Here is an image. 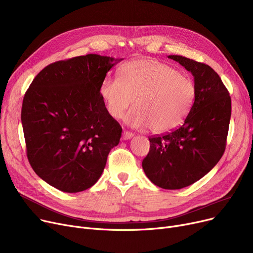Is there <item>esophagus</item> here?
<instances>
[{
  "label": "esophagus",
  "instance_id": "obj_1",
  "mask_svg": "<svg viewBox=\"0 0 253 253\" xmlns=\"http://www.w3.org/2000/svg\"><path fill=\"white\" fill-rule=\"evenodd\" d=\"M133 136H134V134L131 133V132H129V131H124L123 132V139L124 140H128V139L132 138Z\"/></svg>",
  "mask_w": 253,
  "mask_h": 253
}]
</instances>
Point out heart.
I'll use <instances>...</instances> for the list:
<instances>
[{
    "label": "heart",
    "instance_id": "heart-1",
    "mask_svg": "<svg viewBox=\"0 0 253 253\" xmlns=\"http://www.w3.org/2000/svg\"><path fill=\"white\" fill-rule=\"evenodd\" d=\"M120 77H106L99 88L106 110L121 118L134 100V109L127 115L128 125L149 127L155 133L178 128L193 106L196 87L172 66L151 58L126 63Z\"/></svg>",
    "mask_w": 253,
    "mask_h": 253
}]
</instances>
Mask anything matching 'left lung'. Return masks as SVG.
Masks as SVG:
<instances>
[{"label": "left lung", "mask_w": 253, "mask_h": 253, "mask_svg": "<svg viewBox=\"0 0 253 253\" xmlns=\"http://www.w3.org/2000/svg\"><path fill=\"white\" fill-rule=\"evenodd\" d=\"M191 72L196 96L188 117L176 130L149 138L150 152L142 169L159 188L179 190L206 175L220 160L231 120V97L209 65L180 55H169Z\"/></svg>", "instance_id": "left-lung-1"}]
</instances>
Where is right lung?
Segmentation results:
<instances>
[{
  "mask_svg": "<svg viewBox=\"0 0 253 253\" xmlns=\"http://www.w3.org/2000/svg\"><path fill=\"white\" fill-rule=\"evenodd\" d=\"M121 60L87 54L51 63L25 93L21 123L28 159L38 176L59 191L91 188L119 144L122 128L99 88Z\"/></svg>",
  "mask_w": 253,
  "mask_h": 253,
  "instance_id": "add662e5",
  "label": "right lung"
}]
</instances>
